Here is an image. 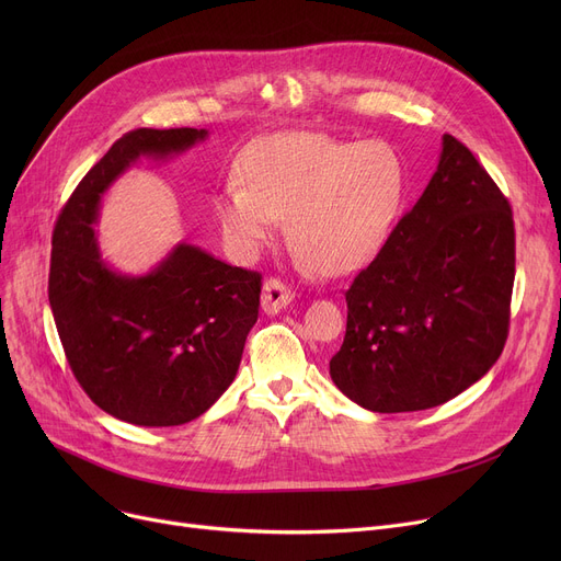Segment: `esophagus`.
Segmentation results:
<instances>
[{"instance_id": "34e87169", "label": "esophagus", "mask_w": 561, "mask_h": 561, "mask_svg": "<svg viewBox=\"0 0 561 561\" xmlns=\"http://www.w3.org/2000/svg\"><path fill=\"white\" fill-rule=\"evenodd\" d=\"M293 298H296V293H293L284 282L279 279H268L263 284V296H261V309L268 313V316H275L279 313L282 309H286Z\"/></svg>"}]
</instances>
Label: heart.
Listing matches in <instances>:
<instances>
[{"label": "heart", "mask_w": 561, "mask_h": 561, "mask_svg": "<svg viewBox=\"0 0 561 561\" xmlns=\"http://www.w3.org/2000/svg\"><path fill=\"white\" fill-rule=\"evenodd\" d=\"M250 186L229 182L216 197L227 245L241 256L288 236L316 271L343 275L385 243L407 188L404 165L381 140L350 142L322 134H284L248 165Z\"/></svg>", "instance_id": "1"}]
</instances>
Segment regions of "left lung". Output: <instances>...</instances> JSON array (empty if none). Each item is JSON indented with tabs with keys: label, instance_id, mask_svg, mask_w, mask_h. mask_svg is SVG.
I'll use <instances>...</instances> for the list:
<instances>
[{
	"label": "left lung",
	"instance_id": "1",
	"mask_svg": "<svg viewBox=\"0 0 561 561\" xmlns=\"http://www.w3.org/2000/svg\"><path fill=\"white\" fill-rule=\"evenodd\" d=\"M514 218L473 152L444 136L421 199L345 290L334 385L379 414L444 404L497 362L510 332Z\"/></svg>",
	"mask_w": 561,
	"mask_h": 561
}]
</instances>
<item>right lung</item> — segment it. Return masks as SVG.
I'll return each mask as SVG.
<instances>
[{
    "mask_svg": "<svg viewBox=\"0 0 561 561\" xmlns=\"http://www.w3.org/2000/svg\"><path fill=\"white\" fill-rule=\"evenodd\" d=\"M206 129H136L111 145L58 214L49 307L68 364L106 414L142 427L202 416L239 373L261 275L180 243L147 275L102 259L93 225L108 186L140 157L165 161Z\"/></svg>",
    "mask_w": 561,
    "mask_h": 561,
    "instance_id": "1",
    "label": "right lung"
}]
</instances>
